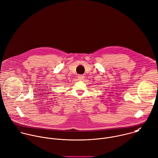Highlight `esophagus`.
<instances>
[{
    "mask_svg": "<svg viewBox=\"0 0 158 158\" xmlns=\"http://www.w3.org/2000/svg\"><path fill=\"white\" fill-rule=\"evenodd\" d=\"M77 77H78V79H79V80H80V81H82V80H83V79H84V76L80 74V75H78Z\"/></svg>",
    "mask_w": 158,
    "mask_h": 158,
    "instance_id": "1",
    "label": "esophagus"
}]
</instances>
